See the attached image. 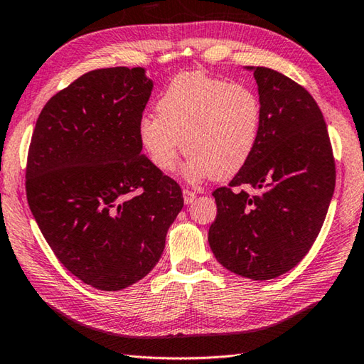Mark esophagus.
<instances>
[{
  "mask_svg": "<svg viewBox=\"0 0 364 364\" xmlns=\"http://www.w3.org/2000/svg\"><path fill=\"white\" fill-rule=\"evenodd\" d=\"M183 199H184V204H193L196 199V194L189 189H183Z\"/></svg>",
  "mask_w": 364,
  "mask_h": 364,
  "instance_id": "obj_1",
  "label": "esophagus"
}]
</instances>
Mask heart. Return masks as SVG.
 Here are the masks:
<instances>
[{"label":"heart","instance_id":"heart-1","mask_svg":"<svg viewBox=\"0 0 364 364\" xmlns=\"http://www.w3.org/2000/svg\"><path fill=\"white\" fill-rule=\"evenodd\" d=\"M156 114L139 120V144L164 173L176 167L184 149L189 181L236 175L262 128V102L254 90L202 72H183L171 80L156 102Z\"/></svg>","mask_w":364,"mask_h":364}]
</instances>
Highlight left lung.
Masks as SVG:
<instances>
[{
	"instance_id": "1",
	"label": "left lung",
	"mask_w": 364,
	"mask_h": 364,
	"mask_svg": "<svg viewBox=\"0 0 364 364\" xmlns=\"http://www.w3.org/2000/svg\"><path fill=\"white\" fill-rule=\"evenodd\" d=\"M245 69L257 82L262 128L230 186L213 191L208 244L226 269L267 281L292 269L316 241L336 165L324 117L304 86L268 67Z\"/></svg>"
}]
</instances>
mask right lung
I'll return each instance as SVG.
<instances>
[{"label": "right lung", "mask_w": 364, "mask_h": 364, "mask_svg": "<svg viewBox=\"0 0 364 364\" xmlns=\"http://www.w3.org/2000/svg\"><path fill=\"white\" fill-rule=\"evenodd\" d=\"M152 88L143 67L85 73L46 102L30 143V210L59 262L101 291L156 267L184 205L178 183L141 152Z\"/></svg>", "instance_id": "add662e5"}]
</instances>
